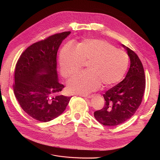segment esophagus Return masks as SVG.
<instances>
[{"label": "esophagus", "mask_w": 160, "mask_h": 160, "mask_svg": "<svg viewBox=\"0 0 160 160\" xmlns=\"http://www.w3.org/2000/svg\"><path fill=\"white\" fill-rule=\"evenodd\" d=\"M82 96H83V97H87V98H92L93 96H94V95H88V96H83V95H82Z\"/></svg>", "instance_id": "esophagus-1"}]
</instances>
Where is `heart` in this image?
Masks as SVG:
<instances>
[{
    "label": "heart",
    "instance_id": "obj_1",
    "mask_svg": "<svg viewBox=\"0 0 160 160\" xmlns=\"http://www.w3.org/2000/svg\"><path fill=\"white\" fill-rule=\"evenodd\" d=\"M61 72L65 78L78 73L87 62V70L74 76L68 82L72 93L87 94L99 88L110 87L125 75L128 66L127 52L99 39H85L74 48L67 43L59 54Z\"/></svg>",
    "mask_w": 160,
    "mask_h": 160
}]
</instances>
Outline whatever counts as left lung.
<instances>
[{"instance_id":"8db88e82","label":"left lung","mask_w":160,"mask_h":160,"mask_svg":"<svg viewBox=\"0 0 160 160\" xmlns=\"http://www.w3.org/2000/svg\"><path fill=\"white\" fill-rule=\"evenodd\" d=\"M130 59V66L123 81L103 94L104 106L94 112L96 119L105 126H116L130 119L141 105L146 88L142 64L132 50L123 45Z\"/></svg>"}]
</instances>
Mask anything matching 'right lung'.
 <instances>
[{
	"label": "right lung",
	"mask_w": 160,
	"mask_h": 160,
	"mask_svg": "<svg viewBox=\"0 0 160 160\" xmlns=\"http://www.w3.org/2000/svg\"><path fill=\"white\" fill-rule=\"evenodd\" d=\"M71 32L51 35L27 48L15 67L14 93L21 108L32 118L49 122L63 112L72 97L59 92L64 88L58 82L57 52Z\"/></svg>",
	"instance_id": "1"
}]
</instances>
